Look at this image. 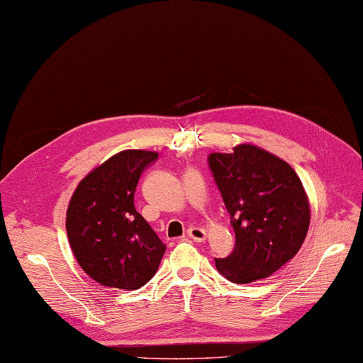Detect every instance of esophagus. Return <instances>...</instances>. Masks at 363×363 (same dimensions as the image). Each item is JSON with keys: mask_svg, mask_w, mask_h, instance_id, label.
<instances>
[{"mask_svg": "<svg viewBox=\"0 0 363 363\" xmlns=\"http://www.w3.org/2000/svg\"><path fill=\"white\" fill-rule=\"evenodd\" d=\"M187 235L193 240H196V242H202V240H206V238H207V231L203 228H199V227H191V228H189Z\"/></svg>", "mask_w": 363, "mask_h": 363, "instance_id": "1", "label": "esophagus"}]
</instances>
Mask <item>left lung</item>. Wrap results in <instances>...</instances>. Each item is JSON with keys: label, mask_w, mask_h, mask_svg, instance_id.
I'll list each match as a JSON object with an SVG mask.
<instances>
[{"label": "left lung", "mask_w": 363, "mask_h": 363, "mask_svg": "<svg viewBox=\"0 0 363 363\" xmlns=\"http://www.w3.org/2000/svg\"><path fill=\"white\" fill-rule=\"evenodd\" d=\"M211 169L235 230L233 253L215 259L235 284L272 276L299 252L310 227V201L299 176L276 155L253 144L211 153Z\"/></svg>", "instance_id": "8db88e82"}]
</instances>
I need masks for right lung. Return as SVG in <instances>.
Masks as SVG:
<instances>
[{"instance_id": "obj_1", "label": "right lung", "mask_w": 363, "mask_h": 363, "mask_svg": "<svg viewBox=\"0 0 363 363\" xmlns=\"http://www.w3.org/2000/svg\"><path fill=\"white\" fill-rule=\"evenodd\" d=\"M156 157V152H119L93 169L72 194L69 244L82 272L101 285L138 290L161 264L165 244L133 202L139 176Z\"/></svg>"}]
</instances>
